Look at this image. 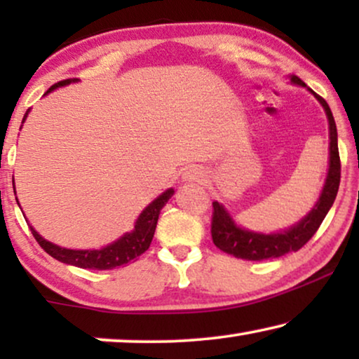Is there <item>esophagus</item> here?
Wrapping results in <instances>:
<instances>
[{
	"instance_id": "obj_1",
	"label": "esophagus",
	"mask_w": 359,
	"mask_h": 359,
	"mask_svg": "<svg viewBox=\"0 0 359 359\" xmlns=\"http://www.w3.org/2000/svg\"><path fill=\"white\" fill-rule=\"evenodd\" d=\"M205 171L201 166H189L183 173V181L186 183H203L205 181Z\"/></svg>"
}]
</instances>
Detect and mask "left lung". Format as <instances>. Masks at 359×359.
I'll return each instance as SVG.
<instances>
[{
  "label": "left lung",
  "instance_id": "obj_1",
  "mask_svg": "<svg viewBox=\"0 0 359 359\" xmlns=\"http://www.w3.org/2000/svg\"><path fill=\"white\" fill-rule=\"evenodd\" d=\"M291 81L294 85L306 86V83L296 75L291 76ZM309 91L317 97L323 109H325V114L328 117V130H330V163H328L327 180L325 184H323L320 198L301 222L279 233H257L238 227L224 205L215 201V203H212L214 210L212 224H210L212 242L219 250L233 255L235 258L248 259V262H263V259L269 258H279L289 252H297L313 237V233L320 227L327 212L332 208L333 201L337 198L338 186H340L341 165L340 154H338L335 119H333L327 101L322 96H318L317 93H313L311 88H309Z\"/></svg>",
  "mask_w": 359,
  "mask_h": 359
}]
</instances>
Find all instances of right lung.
<instances>
[{"label":"right lung","mask_w":359,"mask_h":359,"mask_svg":"<svg viewBox=\"0 0 359 359\" xmlns=\"http://www.w3.org/2000/svg\"><path fill=\"white\" fill-rule=\"evenodd\" d=\"M73 81H78L76 78H68V80L58 81L55 85L50 86L47 90L46 95L55 90L58 86L70 85ZM29 112V109H27ZM27 112L24 114L22 122L26 121ZM173 189H166L163 194L158 196L154 203H150L147 208L142 210L139 219L135 220V227L132 232H127L122 235L119 240H116L114 243L107 245V247L101 250H68L62 248L58 245H53L47 242L46 238H42L36 230L32 227L31 232L34 238L37 240V243L46 250V252L50 255L52 258L58 259V262L73 264V266L85 268V269H114L117 266H122V264H127L134 262L137 257H140L142 253L147 252L151 243V238H154L156 222H158L160 210L163 209V205L168 203V199L173 196Z\"/></svg>","instance_id":"obj_1"}]
</instances>
